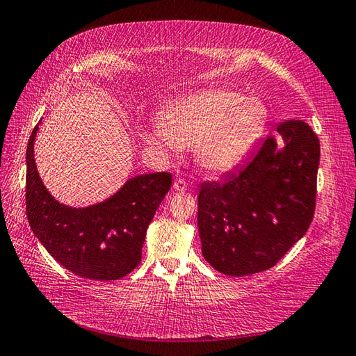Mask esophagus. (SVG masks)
Returning a JSON list of instances; mask_svg holds the SVG:
<instances>
[{"label": "esophagus", "mask_w": 356, "mask_h": 356, "mask_svg": "<svg viewBox=\"0 0 356 356\" xmlns=\"http://www.w3.org/2000/svg\"><path fill=\"white\" fill-rule=\"evenodd\" d=\"M172 188H174V191H179V193H184V191H186V182L184 179H177V180H174V185H172Z\"/></svg>", "instance_id": "1"}]
</instances>
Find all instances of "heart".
<instances>
[{"label":"heart","mask_w":356,"mask_h":356,"mask_svg":"<svg viewBox=\"0 0 356 356\" xmlns=\"http://www.w3.org/2000/svg\"><path fill=\"white\" fill-rule=\"evenodd\" d=\"M266 122L268 107L260 97L209 88L170 105L145 142L165 153L195 148L203 170L223 174L245 161Z\"/></svg>","instance_id":"b5f03b06"}]
</instances>
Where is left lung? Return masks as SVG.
Masks as SVG:
<instances>
[{
	"instance_id": "8db88e82",
	"label": "left lung",
	"mask_w": 356,
	"mask_h": 356,
	"mask_svg": "<svg viewBox=\"0 0 356 356\" xmlns=\"http://www.w3.org/2000/svg\"><path fill=\"white\" fill-rule=\"evenodd\" d=\"M277 133L283 145L269 134L237 172L200 186L202 254L222 274L243 277L275 266L312 222L320 140L297 119L280 124Z\"/></svg>"
}]
</instances>
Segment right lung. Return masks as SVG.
I'll return each instance as SVG.
<instances>
[{
    "label": "right lung",
    "instance_id": "1",
    "mask_svg": "<svg viewBox=\"0 0 356 356\" xmlns=\"http://www.w3.org/2000/svg\"><path fill=\"white\" fill-rule=\"evenodd\" d=\"M38 130L40 124L26 151V213L36 238L74 275L111 282L130 274L140 263L148 225L170 191L171 174H139L96 205H64L49 193L36 170Z\"/></svg>",
    "mask_w": 356,
    "mask_h": 356
}]
</instances>
